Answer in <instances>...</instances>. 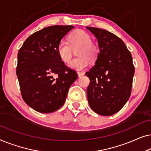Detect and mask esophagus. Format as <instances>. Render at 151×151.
<instances>
[{
  "instance_id": "obj_1",
  "label": "esophagus",
  "mask_w": 151,
  "mask_h": 151,
  "mask_svg": "<svg viewBox=\"0 0 151 151\" xmlns=\"http://www.w3.org/2000/svg\"><path fill=\"white\" fill-rule=\"evenodd\" d=\"M84 75V72H78V77H81V76H83Z\"/></svg>"
}]
</instances>
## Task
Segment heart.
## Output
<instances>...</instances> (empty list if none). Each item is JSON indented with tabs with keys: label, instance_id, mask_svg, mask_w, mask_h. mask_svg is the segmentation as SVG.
<instances>
[{
	"label": "heart",
	"instance_id": "b5f03b06",
	"mask_svg": "<svg viewBox=\"0 0 151 151\" xmlns=\"http://www.w3.org/2000/svg\"><path fill=\"white\" fill-rule=\"evenodd\" d=\"M77 58L69 64L72 69L80 71L87 67L89 60L93 62L99 54L98 46L91 41V36L83 30L71 33L68 38V42L60 41L57 47L59 58L65 63H69L72 58L73 50H76Z\"/></svg>",
	"mask_w": 151,
	"mask_h": 151
}]
</instances>
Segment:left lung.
Returning a JSON list of instances; mask_svg holds the SVG:
<instances>
[{"label": "left lung", "instance_id": "left-lung-1", "mask_svg": "<svg viewBox=\"0 0 151 151\" xmlns=\"http://www.w3.org/2000/svg\"><path fill=\"white\" fill-rule=\"evenodd\" d=\"M86 28L98 39L100 49L95 65L85 73L90 80L88 104L96 113L112 115L130 98L135 68L131 53L115 34L102 29Z\"/></svg>", "mask_w": 151, "mask_h": 151}]
</instances>
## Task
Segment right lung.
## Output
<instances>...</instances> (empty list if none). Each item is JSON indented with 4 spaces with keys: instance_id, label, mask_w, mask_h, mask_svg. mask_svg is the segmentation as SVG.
Masks as SVG:
<instances>
[{
    "instance_id": "right-lung-1",
    "label": "right lung",
    "mask_w": 151,
    "mask_h": 151,
    "mask_svg": "<svg viewBox=\"0 0 151 151\" xmlns=\"http://www.w3.org/2000/svg\"><path fill=\"white\" fill-rule=\"evenodd\" d=\"M74 27L49 26L27 38L18 53L16 74L22 97L31 108L52 113L65 104L68 91L78 78L61 60L57 47Z\"/></svg>"
}]
</instances>
